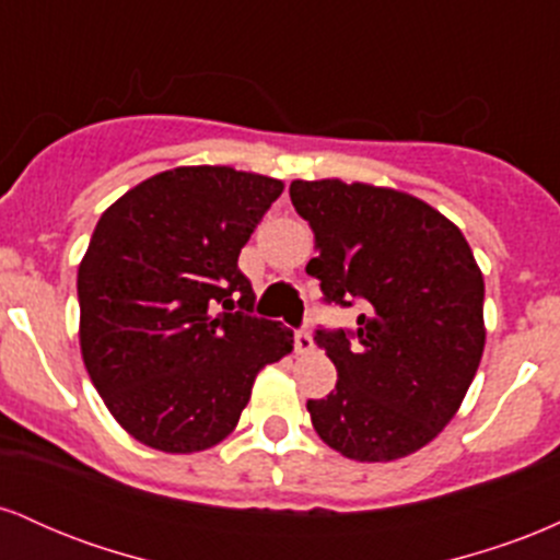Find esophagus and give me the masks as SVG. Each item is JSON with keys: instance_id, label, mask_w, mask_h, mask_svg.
Masks as SVG:
<instances>
[{"instance_id": "34e87169", "label": "esophagus", "mask_w": 560, "mask_h": 560, "mask_svg": "<svg viewBox=\"0 0 560 560\" xmlns=\"http://www.w3.org/2000/svg\"><path fill=\"white\" fill-rule=\"evenodd\" d=\"M313 347H316V342H313L311 334L305 329L294 331V352H298V355H307V352H313Z\"/></svg>"}]
</instances>
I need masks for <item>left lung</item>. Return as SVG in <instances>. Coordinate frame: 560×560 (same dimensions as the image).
I'll use <instances>...</instances> for the list:
<instances>
[{
	"label": "left lung",
	"instance_id": "8db88e82",
	"mask_svg": "<svg viewBox=\"0 0 560 560\" xmlns=\"http://www.w3.org/2000/svg\"><path fill=\"white\" fill-rule=\"evenodd\" d=\"M316 234L307 273L326 302H361L358 329L316 331L337 387L307 400L313 429L345 458L416 453L458 413L485 352V279L466 236L423 199L339 178L292 182Z\"/></svg>",
	"mask_w": 560,
	"mask_h": 560
}]
</instances>
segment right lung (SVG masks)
Segmentation results:
<instances>
[{"mask_svg":"<svg viewBox=\"0 0 560 560\" xmlns=\"http://www.w3.org/2000/svg\"><path fill=\"white\" fill-rule=\"evenodd\" d=\"M284 182L229 165L163 171L115 199L79 266L81 355L141 445L199 453L234 432L255 376L294 347L253 316L242 247Z\"/></svg>","mask_w":560,"mask_h":560,"instance_id":"add662e5","label":"right lung"}]
</instances>
